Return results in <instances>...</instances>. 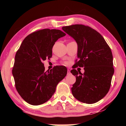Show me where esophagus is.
<instances>
[{
    "mask_svg": "<svg viewBox=\"0 0 126 126\" xmlns=\"http://www.w3.org/2000/svg\"><path fill=\"white\" fill-rule=\"evenodd\" d=\"M70 73H71V71H70V70L68 69V71H67V74H69Z\"/></svg>",
    "mask_w": 126,
    "mask_h": 126,
    "instance_id": "1",
    "label": "esophagus"
}]
</instances>
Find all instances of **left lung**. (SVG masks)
<instances>
[{"label": "left lung", "instance_id": "1", "mask_svg": "<svg viewBox=\"0 0 126 126\" xmlns=\"http://www.w3.org/2000/svg\"><path fill=\"white\" fill-rule=\"evenodd\" d=\"M62 30L77 44L79 60L73 68L84 67V70L83 74L74 69L71 71L76 77L72 94L83 103H96L108 92L114 74L110 48L103 37L89 27L75 24L63 27Z\"/></svg>", "mask_w": 126, "mask_h": 126}]
</instances>
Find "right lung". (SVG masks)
<instances>
[{
    "mask_svg": "<svg viewBox=\"0 0 126 126\" xmlns=\"http://www.w3.org/2000/svg\"><path fill=\"white\" fill-rule=\"evenodd\" d=\"M66 34L58 29H44L25 37L15 56L12 74L21 97L31 105L43 104L51 98L67 69L58 65L45 72L43 61L52 56V48Z\"/></svg>",
    "mask_w": 126,
    "mask_h": 126,
    "instance_id": "obj_1",
    "label": "right lung"
}]
</instances>
